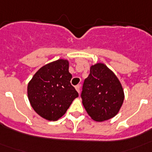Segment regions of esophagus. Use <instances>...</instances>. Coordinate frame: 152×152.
Wrapping results in <instances>:
<instances>
[{"label": "esophagus", "instance_id": "obj_1", "mask_svg": "<svg viewBox=\"0 0 152 152\" xmlns=\"http://www.w3.org/2000/svg\"><path fill=\"white\" fill-rule=\"evenodd\" d=\"M75 89H76V91H77V93H78V94H80V85L76 86V87H75Z\"/></svg>", "mask_w": 152, "mask_h": 152}]
</instances>
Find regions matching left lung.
Masks as SVG:
<instances>
[{
	"label": "left lung",
	"mask_w": 152,
	"mask_h": 152,
	"mask_svg": "<svg viewBox=\"0 0 152 152\" xmlns=\"http://www.w3.org/2000/svg\"><path fill=\"white\" fill-rule=\"evenodd\" d=\"M125 94L121 83L106 64L91 65L84 80L81 99L84 107L93 120L103 122L119 113Z\"/></svg>",
	"instance_id": "obj_1"
}]
</instances>
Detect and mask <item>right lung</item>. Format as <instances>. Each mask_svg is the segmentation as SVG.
Segmentation results:
<instances>
[{"mask_svg":"<svg viewBox=\"0 0 152 152\" xmlns=\"http://www.w3.org/2000/svg\"><path fill=\"white\" fill-rule=\"evenodd\" d=\"M69 62L58 59L45 64L27 85V96L36 113L49 121H56L69 108L78 93L71 84Z\"/></svg>","mask_w":152,"mask_h":152,"instance_id":"add662e5","label":"right lung"}]
</instances>
